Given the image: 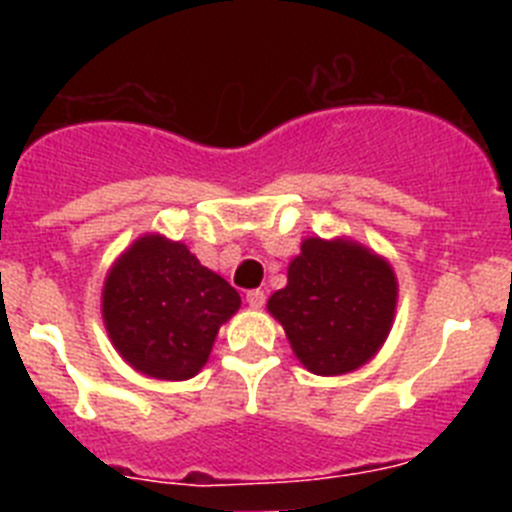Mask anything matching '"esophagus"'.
Segmentation results:
<instances>
[{
    "mask_svg": "<svg viewBox=\"0 0 512 512\" xmlns=\"http://www.w3.org/2000/svg\"><path fill=\"white\" fill-rule=\"evenodd\" d=\"M246 302L248 307H253V310H261V307L266 305V292L264 289H251L246 295Z\"/></svg>",
    "mask_w": 512,
    "mask_h": 512,
    "instance_id": "obj_1",
    "label": "esophagus"
}]
</instances>
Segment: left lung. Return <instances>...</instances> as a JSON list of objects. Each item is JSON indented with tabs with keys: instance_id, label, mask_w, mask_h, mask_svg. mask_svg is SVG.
Listing matches in <instances>:
<instances>
[{
	"instance_id": "left-lung-1",
	"label": "left lung",
	"mask_w": 512,
	"mask_h": 512,
	"mask_svg": "<svg viewBox=\"0 0 512 512\" xmlns=\"http://www.w3.org/2000/svg\"><path fill=\"white\" fill-rule=\"evenodd\" d=\"M266 307L307 372L336 377L364 366L390 336L397 279L392 266L361 243L307 238L289 264L287 287Z\"/></svg>"
}]
</instances>
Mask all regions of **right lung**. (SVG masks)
I'll return each mask as SVG.
<instances>
[{
  "label": "right lung",
  "instance_id": "obj_1",
  "mask_svg": "<svg viewBox=\"0 0 512 512\" xmlns=\"http://www.w3.org/2000/svg\"><path fill=\"white\" fill-rule=\"evenodd\" d=\"M241 295L179 241L143 235L112 264L102 318L117 354L135 372L166 382L194 377L207 364L217 330Z\"/></svg>",
  "mask_w": 512,
  "mask_h": 512
}]
</instances>
